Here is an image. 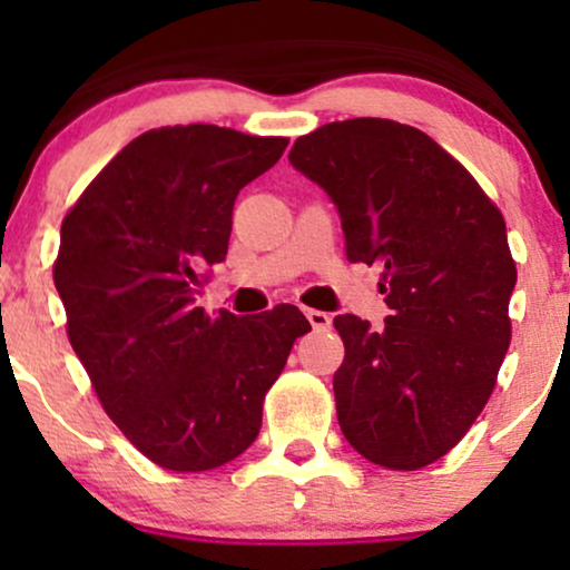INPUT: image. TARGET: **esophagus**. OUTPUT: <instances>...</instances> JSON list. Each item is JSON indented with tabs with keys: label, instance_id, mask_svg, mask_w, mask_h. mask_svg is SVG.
<instances>
[{
	"label": "esophagus",
	"instance_id": "34e87169",
	"mask_svg": "<svg viewBox=\"0 0 570 570\" xmlns=\"http://www.w3.org/2000/svg\"><path fill=\"white\" fill-rule=\"evenodd\" d=\"M305 316H307V322H311L313 330H330L332 326V316L324 311H313V307H307Z\"/></svg>",
	"mask_w": 570,
	"mask_h": 570
}]
</instances>
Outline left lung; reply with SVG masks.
Instances as JSON below:
<instances>
[{
    "label": "left lung",
    "instance_id": "1",
    "mask_svg": "<svg viewBox=\"0 0 570 570\" xmlns=\"http://www.w3.org/2000/svg\"><path fill=\"white\" fill-rule=\"evenodd\" d=\"M326 147L311 176L335 203L345 257L370 267L383 322L335 316L340 429L391 469L426 466L485 407L509 348L517 271L499 208L423 130L381 117L332 122L294 144Z\"/></svg>",
    "mask_w": 570,
    "mask_h": 570
}]
</instances>
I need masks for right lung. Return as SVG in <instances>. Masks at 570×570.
I'll list each match as a JSON object with an SVG mask.
<instances>
[{
    "label": "right lung",
    "mask_w": 570,
    "mask_h": 570,
    "mask_svg": "<svg viewBox=\"0 0 570 570\" xmlns=\"http://www.w3.org/2000/svg\"><path fill=\"white\" fill-rule=\"evenodd\" d=\"M286 149L233 128L141 134L90 181L61 227L56 289L104 410L158 466L203 472L257 440L263 399L311 330L281 305L273 348L200 305L225 263L233 206Z\"/></svg>",
    "instance_id": "1"
}]
</instances>
